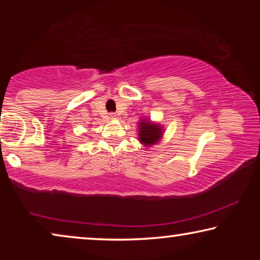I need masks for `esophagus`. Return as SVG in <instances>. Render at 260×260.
Returning <instances> with one entry per match:
<instances>
[{
	"label": "esophagus",
	"mask_w": 260,
	"mask_h": 260,
	"mask_svg": "<svg viewBox=\"0 0 260 260\" xmlns=\"http://www.w3.org/2000/svg\"><path fill=\"white\" fill-rule=\"evenodd\" d=\"M110 118H111V119H116V115H113V113H111V115H110Z\"/></svg>",
	"instance_id": "34e87169"
}]
</instances>
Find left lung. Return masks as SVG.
<instances>
[{"label": "left lung", "mask_w": 260, "mask_h": 260, "mask_svg": "<svg viewBox=\"0 0 260 260\" xmlns=\"http://www.w3.org/2000/svg\"><path fill=\"white\" fill-rule=\"evenodd\" d=\"M163 134V125L157 122H152L149 118H141L138 122V141L145 148H151L152 145L159 143Z\"/></svg>", "instance_id": "1"}]
</instances>
